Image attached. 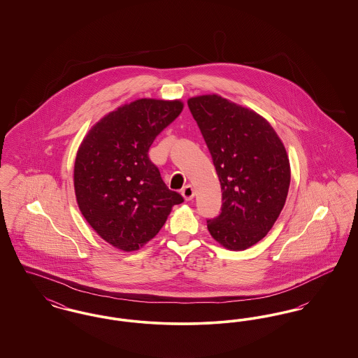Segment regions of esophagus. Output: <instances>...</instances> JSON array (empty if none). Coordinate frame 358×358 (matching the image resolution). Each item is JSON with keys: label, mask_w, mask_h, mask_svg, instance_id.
Segmentation results:
<instances>
[{"label": "esophagus", "mask_w": 358, "mask_h": 358, "mask_svg": "<svg viewBox=\"0 0 358 358\" xmlns=\"http://www.w3.org/2000/svg\"><path fill=\"white\" fill-rule=\"evenodd\" d=\"M181 194L184 196V199H185L187 201H190V200H193V197H194V190H193L192 185H187V187L181 190Z\"/></svg>", "instance_id": "1"}]
</instances>
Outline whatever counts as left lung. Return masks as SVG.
Here are the masks:
<instances>
[{"label": "left lung", "instance_id": "obj_1", "mask_svg": "<svg viewBox=\"0 0 358 358\" xmlns=\"http://www.w3.org/2000/svg\"><path fill=\"white\" fill-rule=\"evenodd\" d=\"M187 106L222 185V212L206 220L208 231L228 250H247L268 234L286 203V149L267 120L219 95Z\"/></svg>", "mask_w": 358, "mask_h": 358}]
</instances>
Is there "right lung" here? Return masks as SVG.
I'll return each mask as SVG.
<instances>
[{"label":"right lung","mask_w":358,"mask_h":358,"mask_svg":"<svg viewBox=\"0 0 358 358\" xmlns=\"http://www.w3.org/2000/svg\"><path fill=\"white\" fill-rule=\"evenodd\" d=\"M180 101L138 99L99 120L76 155L79 209L96 234L123 251L153 238L182 196L165 185L149 158L155 136L176 120Z\"/></svg>","instance_id":"obj_1"}]
</instances>
